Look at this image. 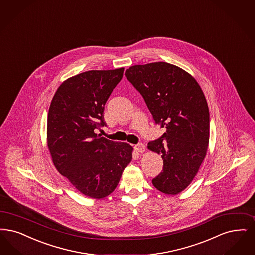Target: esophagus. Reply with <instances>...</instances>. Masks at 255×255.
Segmentation results:
<instances>
[{
    "mask_svg": "<svg viewBox=\"0 0 255 255\" xmlns=\"http://www.w3.org/2000/svg\"><path fill=\"white\" fill-rule=\"evenodd\" d=\"M134 150L137 153H144L145 152V145L142 143H138L134 146Z\"/></svg>",
    "mask_w": 255,
    "mask_h": 255,
    "instance_id": "1",
    "label": "esophagus"
}]
</instances>
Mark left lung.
Returning <instances> with one entry per match:
<instances>
[{"instance_id":"left-lung-1","label":"left lung","mask_w":255,"mask_h":255,"mask_svg":"<svg viewBox=\"0 0 255 255\" xmlns=\"http://www.w3.org/2000/svg\"><path fill=\"white\" fill-rule=\"evenodd\" d=\"M125 76L155 123L166 128L161 137L148 143L163 159L153 185L164 194H179L193 181L208 150L210 113L203 91L188 72L163 61L133 65Z\"/></svg>"}]
</instances>
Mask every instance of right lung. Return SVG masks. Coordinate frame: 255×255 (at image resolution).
Instances as JSON below:
<instances>
[{
    "label": "right lung",
    "mask_w": 255,
    "mask_h": 255,
    "mask_svg": "<svg viewBox=\"0 0 255 255\" xmlns=\"http://www.w3.org/2000/svg\"><path fill=\"white\" fill-rule=\"evenodd\" d=\"M124 68L83 72L61 83L47 117V146L59 173L82 194L103 198L118 186L132 147L95 130L105 126L104 105Z\"/></svg>",
    "instance_id": "right-lung-1"
}]
</instances>
